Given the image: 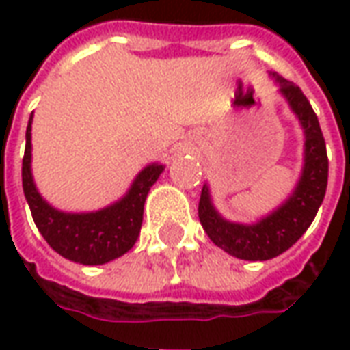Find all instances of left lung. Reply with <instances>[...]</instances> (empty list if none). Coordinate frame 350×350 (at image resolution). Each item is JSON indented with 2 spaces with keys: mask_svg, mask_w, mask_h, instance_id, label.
I'll return each instance as SVG.
<instances>
[{
  "mask_svg": "<svg viewBox=\"0 0 350 350\" xmlns=\"http://www.w3.org/2000/svg\"><path fill=\"white\" fill-rule=\"evenodd\" d=\"M273 79L279 84V93L298 116L306 135L304 168L293 195L278 210L253 225L223 219L213 208L208 185L202 187L198 202V219L210 240L228 255L242 260H268L293 247L315 219L328 183L326 142L308 97L300 88L278 77L275 72Z\"/></svg>",
  "mask_w": 350,
  "mask_h": 350,
  "instance_id": "obj_1",
  "label": "left lung"
}]
</instances>
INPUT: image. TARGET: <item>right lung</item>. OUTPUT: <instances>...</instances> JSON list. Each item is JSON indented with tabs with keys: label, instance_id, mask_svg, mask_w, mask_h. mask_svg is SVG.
I'll return each mask as SVG.
<instances>
[{
	"label": "right lung",
	"instance_id": "1",
	"mask_svg": "<svg viewBox=\"0 0 350 350\" xmlns=\"http://www.w3.org/2000/svg\"><path fill=\"white\" fill-rule=\"evenodd\" d=\"M31 120L26 129V152L22 159V187L33 221L52 250L72 262L95 266L122 257L135 245L148 191L157 182L163 165L153 163L135 178L127 195L99 212L65 213L44 200L31 176Z\"/></svg>",
	"mask_w": 350,
	"mask_h": 350
}]
</instances>
